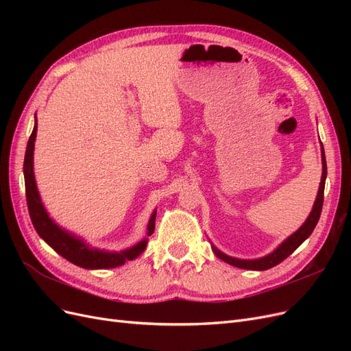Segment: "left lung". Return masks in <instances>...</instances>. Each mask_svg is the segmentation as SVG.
I'll list each match as a JSON object with an SVG mask.
<instances>
[{
  "label": "left lung",
  "instance_id": "obj_1",
  "mask_svg": "<svg viewBox=\"0 0 351 351\" xmlns=\"http://www.w3.org/2000/svg\"><path fill=\"white\" fill-rule=\"evenodd\" d=\"M325 178H326V159H325V152H324V146H322V178H321V186H319V192H317V197L315 200L313 209L311 212L309 218L306 219L304 224L297 230L293 236L287 239L281 246L272 252L271 254L261 259H254V261H241L236 258H230L227 254L219 252L217 247H214V252L219 259L224 262L232 265V267H237L241 269H252V271H265L269 269L275 265L281 263L284 259H287L290 254L300 246V244L312 234V231L315 230L317 221H319L321 212H322V205H324V190H325Z\"/></svg>",
  "mask_w": 351,
  "mask_h": 351
}]
</instances>
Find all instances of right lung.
Returning <instances> with one entry per match:
<instances>
[{
	"label": "right lung",
	"instance_id": "1",
	"mask_svg": "<svg viewBox=\"0 0 351 351\" xmlns=\"http://www.w3.org/2000/svg\"><path fill=\"white\" fill-rule=\"evenodd\" d=\"M36 130H38V120H35L34 132H32L27 142L23 173H25L29 215L38 234L44 239L58 254H61L62 258H66L71 263L86 269L115 268V267H120V265H123L125 261H132L139 256V254L146 249V244H147L146 239L142 240L139 244H136L134 247L123 250L120 253L102 252V250L88 247L82 240L69 234V232H66L64 230H61L56 222L48 217L47 210L40 202L36 183H35V176H34V147H35V139H36ZM155 217H156V212H154V215L149 219V224H147V236H151L155 230Z\"/></svg>",
	"mask_w": 351,
	"mask_h": 351
}]
</instances>
